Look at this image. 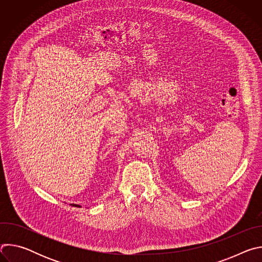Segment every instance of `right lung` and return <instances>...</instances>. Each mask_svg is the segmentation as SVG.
Instances as JSON below:
<instances>
[{
	"instance_id": "right-lung-1",
	"label": "right lung",
	"mask_w": 262,
	"mask_h": 262,
	"mask_svg": "<svg viewBox=\"0 0 262 262\" xmlns=\"http://www.w3.org/2000/svg\"><path fill=\"white\" fill-rule=\"evenodd\" d=\"M71 205H72V206H76V207H81L80 205H78V204H73V203H72Z\"/></svg>"
}]
</instances>
